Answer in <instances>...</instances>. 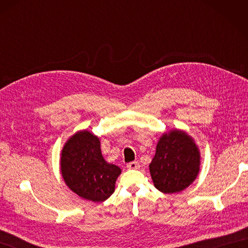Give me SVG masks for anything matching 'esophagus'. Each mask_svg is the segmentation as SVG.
<instances>
[{
    "mask_svg": "<svg viewBox=\"0 0 248 248\" xmlns=\"http://www.w3.org/2000/svg\"><path fill=\"white\" fill-rule=\"evenodd\" d=\"M127 167L129 168V170H139L140 164L138 162H130L127 164Z\"/></svg>",
    "mask_w": 248,
    "mask_h": 248,
    "instance_id": "34e87169",
    "label": "esophagus"
}]
</instances>
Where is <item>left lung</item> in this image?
Segmentation results:
<instances>
[{
    "label": "left lung",
    "instance_id": "1",
    "mask_svg": "<svg viewBox=\"0 0 248 248\" xmlns=\"http://www.w3.org/2000/svg\"><path fill=\"white\" fill-rule=\"evenodd\" d=\"M200 160L198 146L186 131L171 129L163 133L149 164L155 187L165 194L183 191L198 176Z\"/></svg>",
    "mask_w": 248,
    "mask_h": 248
}]
</instances>
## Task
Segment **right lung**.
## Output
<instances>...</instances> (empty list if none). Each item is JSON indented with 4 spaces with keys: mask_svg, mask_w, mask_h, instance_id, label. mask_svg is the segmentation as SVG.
I'll return each mask as SVG.
<instances>
[{
    "mask_svg": "<svg viewBox=\"0 0 248 248\" xmlns=\"http://www.w3.org/2000/svg\"><path fill=\"white\" fill-rule=\"evenodd\" d=\"M61 172L66 186L78 196L102 202L115 191L121 170L104 160L98 136L78 131L67 140L61 152Z\"/></svg>",
    "mask_w": 248,
    "mask_h": 248,
    "instance_id": "obj_1",
    "label": "right lung"
}]
</instances>
